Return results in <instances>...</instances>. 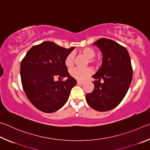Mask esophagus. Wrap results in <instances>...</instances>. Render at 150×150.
I'll return each mask as SVG.
<instances>
[{"instance_id":"34e87169","label":"esophagus","mask_w":150,"mask_h":150,"mask_svg":"<svg viewBox=\"0 0 150 150\" xmlns=\"http://www.w3.org/2000/svg\"><path fill=\"white\" fill-rule=\"evenodd\" d=\"M77 83L78 85H83V83H84V82H83V81H77Z\"/></svg>"}]
</instances>
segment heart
Masks as SVG:
<instances>
[{
    "label": "heart",
    "mask_w": 150,
    "mask_h": 150,
    "mask_svg": "<svg viewBox=\"0 0 150 150\" xmlns=\"http://www.w3.org/2000/svg\"><path fill=\"white\" fill-rule=\"evenodd\" d=\"M81 54L84 55L85 57L88 59V62L91 63H97L98 60L94 59V57L95 56L96 52L93 48L91 47H85L80 51ZM74 62V55L73 53H70L69 54L67 55L65 59V65L68 68L71 67L73 65ZM92 73V70L90 68H73L71 70H70V74L73 77L79 81H83L88 76H89Z\"/></svg>",
    "instance_id": "heart-1"
}]
</instances>
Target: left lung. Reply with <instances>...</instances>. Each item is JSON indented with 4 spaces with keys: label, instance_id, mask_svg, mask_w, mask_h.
Instances as JSON below:
<instances>
[{
    "label": "left lung",
    "instance_id": "1",
    "mask_svg": "<svg viewBox=\"0 0 150 150\" xmlns=\"http://www.w3.org/2000/svg\"><path fill=\"white\" fill-rule=\"evenodd\" d=\"M93 45L102 53L103 63L92 76L96 79L93 82L95 88L86 95V100L95 110L108 111L117 106L128 92L133 76L130 57L126 48L113 40L100 38Z\"/></svg>",
    "mask_w": 150,
    "mask_h": 150
}]
</instances>
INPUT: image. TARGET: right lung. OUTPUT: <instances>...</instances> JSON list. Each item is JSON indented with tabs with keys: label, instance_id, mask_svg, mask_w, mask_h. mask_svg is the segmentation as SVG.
I'll return each instance as SVG.
<instances>
[{
	"label": "right lung",
	"instance_id": "obj_1",
	"mask_svg": "<svg viewBox=\"0 0 150 150\" xmlns=\"http://www.w3.org/2000/svg\"><path fill=\"white\" fill-rule=\"evenodd\" d=\"M75 47L64 48L52 42L34 45L22 59L20 76L24 93L33 105L52 113L63 107L77 81L67 71L65 59ZM67 77L65 81L55 78Z\"/></svg>",
	"mask_w": 150,
	"mask_h": 150
}]
</instances>
